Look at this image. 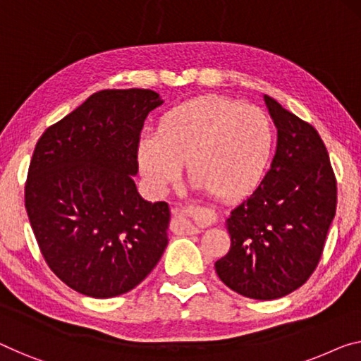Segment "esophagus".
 <instances>
[{
    "instance_id": "34e87169",
    "label": "esophagus",
    "mask_w": 361,
    "mask_h": 361,
    "mask_svg": "<svg viewBox=\"0 0 361 361\" xmlns=\"http://www.w3.org/2000/svg\"><path fill=\"white\" fill-rule=\"evenodd\" d=\"M192 211H188V209H173V220H171V228H173L175 233H183V235H192L199 233L204 228L202 224H196L192 220ZM197 215L202 219L204 224H211L215 220V215L209 209H199Z\"/></svg>"
}]
</instances>
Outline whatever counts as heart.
Wrapping results in <instances>:
<instances>
[{"mask_svg": "<svg viewBox=\"0 0 361 361\" xmlns=\"http://www.w3.org/2000/svg\"><path fill=\"white\" fill-rule=\"evenodd\" d=\"M274 142V126L264 110L222 97H202L165 111L155 134L141 136L137 165L157 195L178 180L185 164L197 188L235 201L261 181Z\"/></svg>", "mask_w": 361, "mask_h": 361, "instance_id": "heart-1", "label": "heart"}]
</instances>
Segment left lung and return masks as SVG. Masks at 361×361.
<instances>
[{"label":"left lung","instance_id":"left-lung-1","mask_svg":"<svg viewBox=\"0 0 361 361\" xmlns=\"http://www.w3.org/2000/svg\"><path fill=\"white\" fill-rule=\"evenodd\" d=\"M277 149L259 186L227 219L230 251L215 262L228 288L276 300L308 281L337 206V183L318 131L264 95Z\"/></svg>","mask_w":361,"mask_h":361}]
</instances>
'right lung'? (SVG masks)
Wrapping results in <instances>:
<instances>
[{
    "label": "right lung",
    "instance_id": "add662e5",
    "mask_svg": "<svg viewBox=\"0 0 361 361\" xmlns=\"http://www.w3.org/2000/svg\"><path fill=\"white\" fill-rule=\"evenodd\" d=\"M164 100L113 89L42 134L25 183V209L48 267L76 292L111 298L133 290L169 245V204L136 190L137 142Z\"/></svg>",
    "mask_w": 361,
    "mask_h": 361
}]
</instances>
